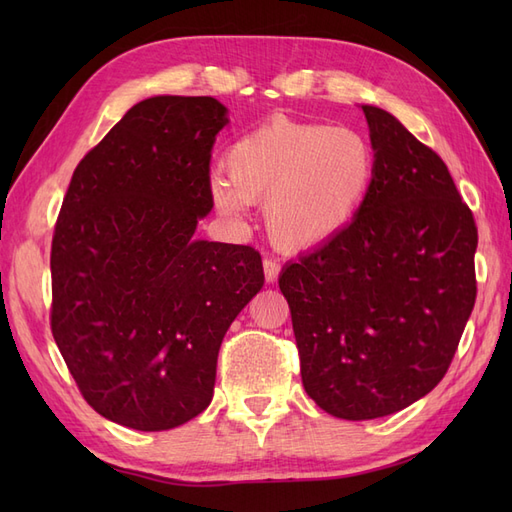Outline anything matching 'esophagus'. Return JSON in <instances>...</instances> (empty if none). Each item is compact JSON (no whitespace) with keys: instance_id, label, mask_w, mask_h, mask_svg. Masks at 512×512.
<instances>
[{"instance_id":"34e87169","label":"esophagus","mask_w":512,"mask_h":512,"mask_svg":"<svg viewBox=\"0 0 512 512\" xmlns=\"http://www.w3.org/2000/svg\"><path fill=\"white\" fill-rule=\"evenodd\" d=\"M262 269H265V280L271 284L277 280V275H280V262L275 258H265L262 260Z\"/></svg>"}]
</instances>
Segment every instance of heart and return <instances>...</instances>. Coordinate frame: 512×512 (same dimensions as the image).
Listing matches in <instances>:
<instances>
[{"label": "heart", "instance_id": "1", "mask_svg": "<svg viewBox=\"0 0 512 512\" xmlns=\"http://www.w3.org/2000/svg\"><path fill=\"white\" fill-rule=\"evenodd\" d=\"M209 194L224 218L243 220L265 203L269 237L307 250L339 235L361 211L376 177L369 141L350 128L275 117L243 134L224 158Z\"/></svg>", "mask_w": 512, "mask_h": 512}]
</instances>
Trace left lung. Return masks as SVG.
Wrapping results in <instances>:
<instances>
[{
    "label": "left lung",
    "instance_id": "1",
    "mask_svg": "<svg viewBox=\"0 0 512 512\" xmlns=\"http://www.w3.org/2000/svg\"><path fill=\"white\" fill-rule=\"evenodd\" d=\"M361 108L376 156L365 205L280 275L305 393L346 421L425 397L476 301L478 232L446 164L391 113Z\"/></svg>",
    "mask_w": 512,
    "mask_h": 512
}]
</instances>
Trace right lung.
<instances>
[{
    "label": "right lung",
    "instance_id": "obj_1",
    "mask_svg": "<svg viewBox=\"0 0 512 512\" xmlns=\"http://www.w3.org/2000/svg\"><path fill=\"white\" fill-rule=\"evenodd\" d=\"M228 108L209 96L134 104L76 166L51 247V331L98 414L173 429L213 397L228 327L265 284L250 245L194 239Z\"/></svg>",
    "mask_w": 512,
    "mask_h": 512
}]
</instances>
